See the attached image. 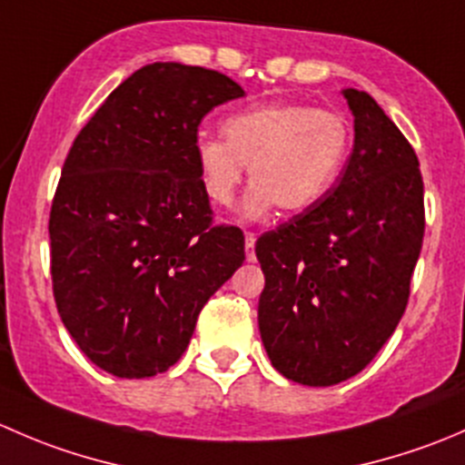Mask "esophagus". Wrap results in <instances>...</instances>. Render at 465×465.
Here are the masks:
<instances>
[{
  "label": "esophagus",
  "instance_id": "34e87169",
  "mask_svg": "<svg viewBox=\"0 0 465 465\" xmlns=\"http://www.w3.org/2000/svg\"><path fill=\"white\" fill-rule=\"evenodd\" d=\"M254 242H256V233L247 232L245 233V252H247V261L254 262L256 254H254Z\"/></svg>",
  "mask_w": 465,
  "mask_h": 465
}]
</instances>
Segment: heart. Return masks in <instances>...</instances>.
<instances>
[{"label":"heart","mask_w":465,"mask_h":465,"mask_svg":"<svg viewBox=\"0 0 465 465\" xmlns=\"http://www.w3.org/2000/svg\"><path fill=\"white\" fill-rule=\"evenodd\" d=\"M223 138L198 137L195 166L206 198L224 206L233 200L242 171L254 182L247 193V218L272 206L302 213L322 200L340 175L349 150V124L337 112L308 103L272 101L245 107L223 121Z\"/></svg>","instance_id":"1"}]
</instances>
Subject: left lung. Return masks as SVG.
I'll use <instances>...</instances> for the list:
<instances>
[{
	"label": "left lung",
	"mask_w": 465,
	"mask_h": 465,
	"mask_svg": "<svg viewBox=\"0 0 465 465\" xmlns=\"http://www.w3.org/2000/svg\"><path fill=\"white\" fill-rule=\"evenodd\" d=\"M353 153L317 204L256 241L259 331L272 367L331 387L362 371L410 302L425 233L419 157L382 107L344 89Z\"/></svg>",
	"instance_id": "1"
}]
</instances>
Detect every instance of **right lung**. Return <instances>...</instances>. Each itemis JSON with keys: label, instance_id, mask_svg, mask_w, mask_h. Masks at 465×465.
<instances>
[{"label": "right lung", "instance_id": "obj_1", "mask_svg": "<svg viewBox=\"0 0 465 465\" xmlns=\"http://www.w3.org/2000/svg\"><path fill=\"white\" fill-rule=\"evenodd\" d=\"M241 96L213 69L145 64L74 139L49 215L51 281L69 335L112 376L168 371L245 261L241 229L213 224L193 157L204 116Z\"/></svg>", "mask_w": 465, "mask_h": 465}]
</instances>
